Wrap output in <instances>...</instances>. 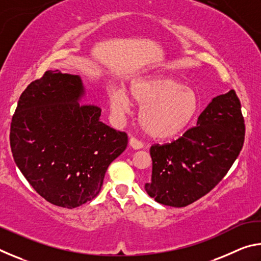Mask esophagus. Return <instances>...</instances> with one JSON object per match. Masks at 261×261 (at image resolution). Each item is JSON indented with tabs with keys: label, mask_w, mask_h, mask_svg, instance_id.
<instances>
[{
	"label": "esophagus",
	"mask_w": 261,
	"mask_h": 261,
	"mask_svg": "<svg viewBox=\"0 0 261 261\" xmlns=\"http://www.w3.org/2000/svg\"><path fill=\"white\" fill-rule=\"evenodd\" d=\"M129 144H130V146L132 148H135V149H140V148H143V146H144V144L141 143L140 140L135 138V137H131L130 140H129Z\"/></svg>",
	"instance_id": "1"
}]
</instances>
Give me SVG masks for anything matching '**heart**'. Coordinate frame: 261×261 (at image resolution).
<instances>
[{
  "instance_id": "1",
  "label": "heart",
  "mask_w": 261,
  "mask_h": 261,
  "mask_svg": "<svg viewBox=\"0 0 261 261\" xmlns=\"http://www.w3.org/2000/svg\"><path fill=\"white\" fill-rule=\"evenodd\" d=\"M129 92L131 100L141 107V129L156 139L171 138L182 132L199 108L196 92L170 77L152 74L139 78L131 84ZM109 103L117 117H124L130 110L129 98L122 90L112 92Z\"/></svg>"
}]
</instances>
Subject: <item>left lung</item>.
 <instances>
[{
	"label": "left lung",
	"instance_id": "1",
	"mask_svg": "<svg viewBox=\"0 0 261 261\" xmlns=\"http://www.w3.org/2000/svg\"><path fill=\"white\" fill-rule=\"evenodd\" d=\"M241 101L230 90L211 101L197 126L170 144L153 145L149 197L162 205L185 207L220 183L244 144Z\"/></svg>",
	"mask_w": 261,
	"mask_h": 261
}]
</instances>
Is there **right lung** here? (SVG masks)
<instances>
[{"label": "right lung", "instance_id": "right-lung-1", "mask_svg": "<svg viewBox=\"0 0 261 261\" xmlns=\"http://www.w3.org/2000/svg\"><path fill=\"white\" fill-rule=\"evenodd\" d=\"M82 79L59 70L30 84L10 126V146L21 174L50 204L82 206L98 196L105 174L127 145L125 132L100 122L101 109L79 103Z\"/></svg>", "mask_w": 261, "mask_h": 261}]
</instances>
